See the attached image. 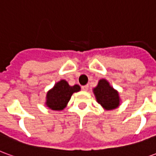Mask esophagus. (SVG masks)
I'll list each match as a JSON object with an SVG mask.
<instances>
[{
  "mask_svg": "<svg viewBox=\"0 0 156 156\" xmlns=\"http://www.w3.org/2000/svg\"><path fill=\"white\" fill-rule=\"evenodd\" d=\"M82 89H83V91H87L88 89V85H84V86H83V87H82Z\"/></svg>",
  "mask_w": 156,
  "mask_h": 156,
  "instance_id": "esophagus-1",
  "label": "esophagus"
}]
</instances>
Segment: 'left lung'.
Returning <instances> with one entry per match:
<instances>
[{
    "label": "left lung",
    "mask_w": 156,
    "mask_h": 156,
    "mask_svg": "<svg viewBox=\"0 0 156 156\" xmlns=\"http://www.w3.org/2000/svg\"><path fill=\"white\" fill-rule=\"evenodd\" d=\"M93 91L97 102L106 110H112L119 106L120 98L119 93L110 86L106 79H100Z\"/></svg>",
    "instance_id": "obj_1"
}]
</instances>
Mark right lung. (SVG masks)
Returning a JSON list of instances; mask_svg holds the SVG:
<instances>
[{
    "mask_svg": "<svg viewBox=\"0 0 156 156\" xmlns=\"http://www.w3.org/2000/svg\"><path fill=\"white\" fill-rule=\"evenodd\" d=\"M80 89L79 85L70 86L66 80L62 79L47 93L45 105L51 110H62L67 106L73 94L80 91Z\"/></svg>",
    "mask_w": 156,
    "mask_h": 156,
    "instance_id": "right-lung-1",
    "label": "right lung"
}]
</instances>
